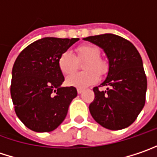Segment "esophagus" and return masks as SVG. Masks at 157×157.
<instances>
[{"label":"esophagus","mask_w":157,"mask_h":157,"mask_svg":"<svg viewBox=\"0 0 157 157\" xmlns=\"http://www.w3.org/2000/svg\"><path fill=\"white\" fill-rule=\"evenodd\" d=\"M77 92H78V94L82 93V92H83V89H80V88H78V89H77Z\"/></svg>","instance_id":"obj_1"}]
</instances>
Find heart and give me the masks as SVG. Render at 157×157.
<instances>
[{"instance_id": "heart-1", "label": "heart", "mask_w": 157, "mask_h": 157, "mask_svg": "<svg viewBox=\"0 0 157 157\" xmlns=\"http://www.w3.org/2000/svg\"><path fill=\"white\" fill-rule=\"evenodd\" d=\"M77 59H87L83 65L84 72L75 73L66 79L67 85L76 88H85L96 83L99 75H103L107 72V64L106 61L101 59L100 50L95 45L82 44L76 49ZM58 65L60 71L64 75H70L75 72L77 67V60L75 55L69 51L62 52L58 59Z\"/></svg>"}]
</instances>
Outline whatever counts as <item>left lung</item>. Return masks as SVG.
Masks as SVG:
<instances>
[{
  "label": "left lung",
  "instance_id": "obj_1",
  "mask_svg": "<svg viewBox=\"0 0 157 157\" xmlns=\"http://www.w3.org/2000/svg\"><path fill=\"white\" fill-rule=\"evenodd\" d=\"M83 40L100 47L108 59L106 80L108 86L100 91L93 88L94 100L90 104V115L108 130H122L137 119L146 101L147 76L141 57L133 44L113 33L89 36Z\"/></svg>",
  "mask_w": 157,
  "mask_h": 157
}]
</instances>
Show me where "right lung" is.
Returning a JSON list of instances; mask_svg holds the SVG:
<instances>
[{
    "label": "right lung",
    "mask_w": 157,
    "mask_h": 157,
    "mask_svg": "<svg viewBox=\"0 0 157 157\" xmlns=\"http://www.w3.org/2000/svg\"><path fill=\"white\" fill-rule=\"evenodd\" d=\"M78 40L45 37L25 48L15 61L10 85L15 112L33 132L58 128L77 96L75 87H61L65 78L58 59Z\"/></svg>",
    "instance_id": "obj_1"
}]
</instances>
